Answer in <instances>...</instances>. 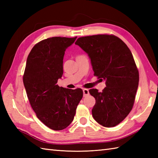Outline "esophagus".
Here are the masks:
<instances>
[{
  "label": "esophagus",
  "mask_w": 158,
  "mask_h": 158,
  "mask_svg": "<svg viewBox=\"0 0 158 158\" xmlns=\"http://www.w3.org/2000/svg\"><path fill=\"white\" fill-rule=\"evenodd\" d=\"M83 96H84V97L89 94V90L88 89H83Z\"/></svg>",
  "instance_id": "1"
}]
</instances>
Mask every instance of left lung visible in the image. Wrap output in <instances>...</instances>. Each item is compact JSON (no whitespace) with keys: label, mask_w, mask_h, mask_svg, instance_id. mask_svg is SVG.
Here are the masks:
<instances>
[{"label":"left lung","mask_w":158,"mask_h":158,"mask_svg":"<svg viewBox=\"0 0 158 158\" xmlns=\"http://www.w3.org/2000/svg\"><path fill=\"white\" fill-rule=\"evenodd\" d=\"M75 44L91 59L94 75L105 80L102 92L90 89L96 99L92 116L100 125H118L130 113L135 103L139 73L128 47L113 35H96L77 39Z\"/></svg>","instance_id":"left-lung-1"}]
</instances>
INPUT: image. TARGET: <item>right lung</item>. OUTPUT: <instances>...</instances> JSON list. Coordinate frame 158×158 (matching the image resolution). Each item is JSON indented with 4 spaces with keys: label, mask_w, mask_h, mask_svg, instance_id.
<instances>
[{
    "label": "right lung",
    "mask_w": 158,
    "mask_h": 158,
    "mask_svg": "<svg viewBox=\"0 0 158 158\" xmlns=\"http://www.w3.org/2000/svg\"><path fill=\"white\" fill-rule=\"evenodd\" d=\"M76 38L42 40L33 47L26 61L23 82L30 104L38 119L53 130L70 125L83 97L81 89H66L57 84L63 75L64 52Z\"/></svg>",
    "instance_id": "obj_1"
}]
</instances>
